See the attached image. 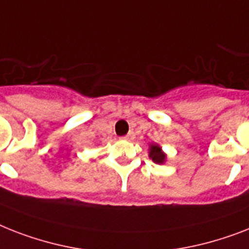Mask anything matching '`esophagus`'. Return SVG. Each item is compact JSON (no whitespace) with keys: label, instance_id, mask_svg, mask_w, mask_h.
<instances>
[{"label":"esophagus","instance_id":"esophagus-1","mask_svg":"<svg viewBox=\"0 0 249 249\" xmlns=\"http://www.w3.org/2000/svg\"><path fill=\"white\" fill-rule=\"evenodd\" d=\"M123 138H124V139H126V141H129V139H131V138H133V133H129V134L124 135V137H123Z\"/></svg>","mask_w":249,"mask_h":249}]
</instances>
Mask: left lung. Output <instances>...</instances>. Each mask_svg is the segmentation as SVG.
Here are the masks:
<instances>
[{
	"instance_id": "left-lung-1",
	"label": "left lung",
	"mask_w": 249,
	"mask_h": 249,
	"mask_svg": "<svg viewBox=\"0 0 249 249\" xmlns=\"http://www.w3.org/2000/svg\"><path fill=\"white\" fill-rule=\"evenodd\" d=\"M149 157L153 160V162L156 163H162L165 161V155H163L159 145H151V148H149Z\"/></svg>"
}]
</instances>
